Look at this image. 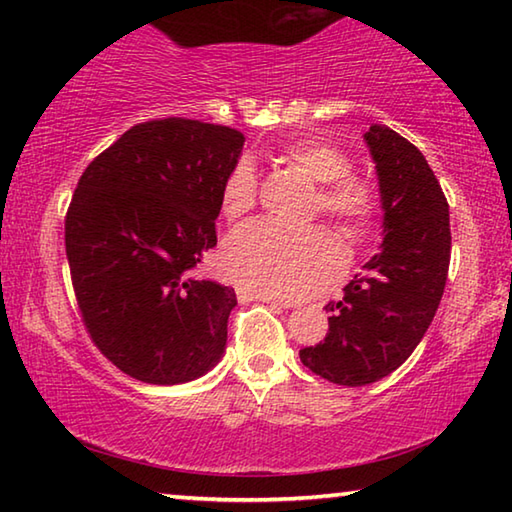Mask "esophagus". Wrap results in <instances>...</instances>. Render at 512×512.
<instances>
[{"label": "esophagus", "mask_w": 512, "mask_h": 512, "mask_svg": "<svg viewBox=\"0 0 512 512\" xmlns=\"http://www.w3.org/2000/svg\"><path fill=\"white\" fill-rule=\"evenodd\" d=\"M237 293H239V300L241 302L259 300V302H268V305H275V307H282V309L293 307V302L282 300V298H275V296H266V293H257V291H248V289H239Z\"/></svg>", "instance_id": "1"}]
</instances>
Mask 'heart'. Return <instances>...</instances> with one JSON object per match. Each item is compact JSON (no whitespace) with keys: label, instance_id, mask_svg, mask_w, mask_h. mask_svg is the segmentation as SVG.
I'll use <instances>...</instances> for the list:
<instances>
[{"label":"heart","instance_id":"1","mask_svg":"<svg viewBox=\"0 0 512 512\" xmlns=\"http://www.w3.org/2000/svg\"><path fill=\"white\" fill-rule=\"evenodd\" d=\"M284 160L318 183L314 207L339 223L343 235L357 241L375 219V192L352 178L348 155L332 144L302 140L284 149ZM221 212L228 221L248 214L257 203V173L239 160L221 185ZM221 273L248 291L275 298H307L323 289L341 268V250L323 228H282L253 221L225 239L219 255Z\"/></svg>","mask_w":512,"mask_h":512}]
</instances>
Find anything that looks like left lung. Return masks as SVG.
<instances>
[{
	"label": "left lung",
	"instance_id": "1",
	"mask_svg": "<svg viewBox=\"0 0 512 512\" xmlns=\"http://www.w3.org/2000/svg\"><path fill=\"white\" fill-rule=\"evenodd\" d=\"M363 140L377 169L384 241L325 307V341L300 350L311 372L339 386L372 384L411 357L443 298L452 250L447 198L424 155L384 124Z\"/></svg>",
	"mask_w": 512,
	"mask_h": 512
}]
</instances>
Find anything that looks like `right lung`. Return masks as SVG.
<instances>
[{"mask_svg": "<svg viewBox=\"0 0 512 512\" xmlns=\"http://www.w3.org/2000/svg\"><path fill=\"white\" fill-rule=\"evenodd\" d=\"M244 142L196 119L144 121L76 185L65 248L83 323L144 384H185L223 357L235 289L192 271L216 246L221 185Z\"/></svg>", "mask_w": 512, "mask_h": 512, "instance_id": "1", "label": "right lung"}]
</instances>
